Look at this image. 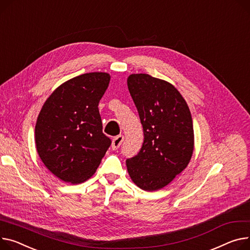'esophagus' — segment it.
I'll list each match as a JSON object with an SVG mask.
<instances>
[{"label":"esophagus","mask_w":250,"mask_h":250,"mask_svg":"<svg viewBox=\"0 0 250 250\" xmlns=\"http://www.w3.org/2000/svg\"><path fill=\"white\" fill-rule=\"evenodd\" d=\"M124 142V136L123 135H120V136H116L115 138H113L112 140V144H111V147L112 149H118L122 144Z\"/></svg>","instance_id":"1"}]
</instances>
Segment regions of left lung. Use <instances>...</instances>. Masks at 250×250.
I'll use <instances>...</instances> for the list:
<instances>
[{
    "label": "left lung",
    "mask_w": 250,
    "mask_h": 250,
    "mask_svg": "<svg viewBox=\"0 0 250 250\" xmlns=\"http://www.w3.org/2000/svg\"><path fill=\"white\" fill-rule=\"evenodd\" d=\"M127 87L144 130L140 152L125 161L135 184L145 191L168 185L184 170L194 149L190 109L171 83L148 74H131Z\"/></svg>",
    "instance_id": "left-lung-1"
}]
</instances>
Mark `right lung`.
<instances>
[{"instance_id": "1", "label": "right lung", "mask_w": 250, "mask_h": 250, "mask_svg": "<svg viewBox=\"0 0 250 250\" xmlns=\"http://www.w3.org/2000/svg\"><path fill=\"white\" fill-rule=\"evenodd\" d=\"M109 80L104 72L76 76L55 89L39 113L37 152L47 169L64 182L79 184L90 178L111 145L98 110Z\"/></svg>"}]
</instances>
